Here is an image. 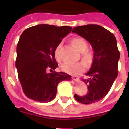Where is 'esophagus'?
I'll list each match as a JSON object with an SVG mask.
<instances>
[{"label":"esophagus","mask_w":129,"mask_h":129,"mask_svg":"<svg viewBox=\"0 0 129 129\" xmlns=\"http://www.w3.org/2000/svg\"><path fill=\"white\" fill-rule=\"evenodd\" d=\"M72 79L75 82H78L79 81V77L77 76H73Z\"/></svg>","instance_id":"34e87169"}]
</instances>
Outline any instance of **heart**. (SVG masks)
<instances>
[{
  "label": "heart",
  "mask_w": 129,
  "mask_h": 129,
  "mask_svg": "<svg viewBox=\"0 0 129 129\" xmlns=\"http://www.w3.org/2000/svg\"><path fill=\"white\" fill-rule=\"evenodd\" d=\"M72 43L74 46L80 51L82 53V59H84L86 63L90 64L93 60V55L90 51H87L88 48V43L82 37H75L72 39ZM61 44H59L56 47V48L54 51V56L55 58L57 61H60V48ZM85 68L84 63L82 61L76 63H64L61 65V68L64 72L71 74H74L80 72L81 71L84 70Z\"/></svg>",
  "instance_id": "heart-1"
}]
</instances>
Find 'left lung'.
<instances>
[{
    "label": "left lung",
    "instance_id": "1",
    "mask_svg": "<svg viewBox=\"0 0 129 129\" xmlns=\"http://www.w3.org/2000/svg\"><path fill=\"white\" fill-rule=\"evenodd\" d=\"M77 33L91 44L94 50L92 66L82 79L87 85L88 94L80 96L75 94L78 102L84 104L98 102L110 91L118 76V62L120 52L116 37L111 32L98 25H87L74 27Z\"/></svg>",
    "mask_w": 129,
    "mask_h": 129
}]
</instances>
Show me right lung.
I'll list each match as a JSON object with an SVG mask.
<instances>
[{
	"mask_svg": "<svg viewBox=\"0 0 129 129\" xmlns=\"http://www.w3.org/2000/svg\"><path fill=\"white\" fill-rule=\"evenodd\" d=\"M68 26L41 24L23 31L17 47L16 68L24 94L32 100L49 102L55 98L60 82L71 80L64 72H53L58 66L54 51L72 31ZM52 71V73L48 72Z\"/></svg>",
	"mask_w": 129,
	"mask_h": 129,
	"instance_id": "right-lung-1",
	"label": "right lung"
}]
</instances>
